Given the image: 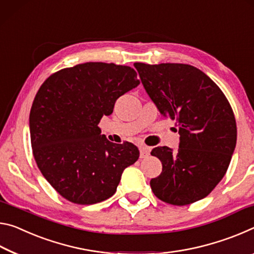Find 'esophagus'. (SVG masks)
<instances>
[{
    "mask_svg": "<svg viewBox=\"0 0 254 254\" xmlns=\"http://www.w3.org/2000/svg\"><path fill=\"white\" fill-rule=\"evenodd\" d=\"M149 147H146V146H140L139 147V156L140 159H145V157H147L149 155Z\"/></svg>",
    "mask_w": 254,
    "mask_h": 254,
    "instance_id": "obj_1",
    "label": "esophagus"
}]
</instances>
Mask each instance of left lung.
<instances>
[{"label": "left lung", "instance_id": "8db88e82", "mask_svg": "<svg viewBox=\"0 0 254 254\" xmlns=\"http://www.w3.org/2000/svg\"><path fill=\"white\" fill-rule=\"evenodd\" d=\"M149 98L161 115L176 122L177 152L152 149L162 172L149 185L160 200L186 206L205 198L219 184L236 145L235 116L225 94L194 66L134 63Z\"/></svg>", "mask_w": 254, "mask_h": 254}]
</instances>
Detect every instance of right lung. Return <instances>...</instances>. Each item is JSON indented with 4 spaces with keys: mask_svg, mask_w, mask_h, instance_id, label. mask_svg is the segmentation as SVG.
I'll list each match as a JSON object with an SVG mask.
<instances>
[{
    "mask_svg": "<svg viewBox=\"0 0 254 254\" xmlns=\"http://www.w3.org/2000/svg\"><path fill=\"white\" fill-rule=\"evenodd\" d=\"M138 84L134 68L101 62L57 70L41 84L29 118L32 154L68 201L92 205L110 198L124 170L138 160L134 144L111 143L98 126L116 100Z\"/></svg>",
    "mask_w": 254,
    "mask_h": 254,
    "instance_id": "right-lung-1",
    "label": "right lung"
}]
</instances>
